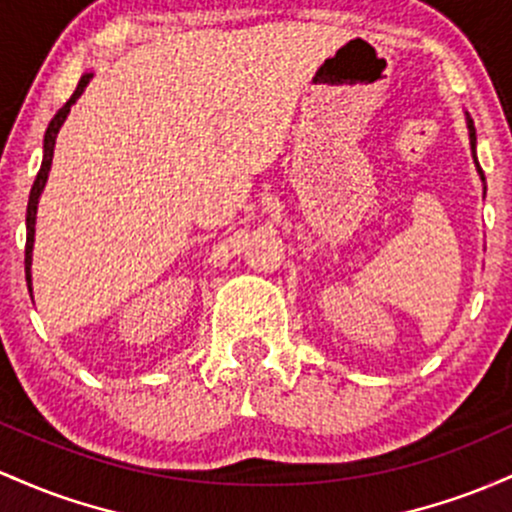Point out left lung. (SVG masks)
Instances as JSON below:
<instances>
[{"label":"left lung","mask_w":512,"mask_h":512,"mask_svg":"<svg viewBox=\"0 0 512 512\" xmlns=\"http://www.w3.org/2000/svg\"><path fill=\"white\" fill-rule=\"evenodd\" d=\"M464 118H467V130H469V145H472V157H474V164H476V171H479L481 176V183H484V195H486V179H484V171H481L479 162H476V130H474V120L469 113H464Z\"/></svg>","instance_id":"1"}]
</instances>
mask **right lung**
I'll use <instances>...</instances> for the list:
<instances>
[{
	"label": "right lung",
	"mask_w": 512,
	"mask_h": 512,
	"mask_svg": "<svg viewBox=\"0 0 512 512\" xmlns=\"http://www.w3.org/2000/svg\"><path fill=\"white\" fill-rule=\"evenodd\" d=\"M94 72H84L82 79H79L77 89L70 96V101L55 113V118L50 120L48 130H45V140H43V162H40V171L33 181L31 195H28V210H26V283H28V292H33L31 287V263H33V241H36V215H38V200L40 193H43L45 183H48V174H50V166H53V152H55V140H57V132H60L62 123H65L67 116H70V108L77 103L79 96L84 94L86 84L91 82Z\"/></svg>",
	"instance_id": "obj_1"
}]
</instances>
